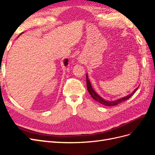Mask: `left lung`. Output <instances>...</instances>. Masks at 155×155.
Wrapping results in <instances>:
<instances>
[{
  "label": "left lung",
  "instance_id": "1",
  "mask_svg": "<svg viewBox=\"0 0 155 155\" xmlns=\"http://www.w3.org/2000/svg\"><path fill=\"white\" fill-rule=\"evenodd\" d=\"M87 90H88L89 94H90L91 97L93 98V99L95 101H96L97 102L100 103V104H101L102 105H104L105 106H114V105H118L119 104H121V102H123L124 101L127 100L129 98H130L131 96H132L134 94L135 92L137 91L138 90V87H137V88L134 89V91L132 93H131L130 94L127 95V96H125L124 97L120 98V99L117 100L106 101L104 99H103L101 97H100L93 90V88H92V85H91V83L90 81L88 80L87 75Z\"/></svg>",
  "mask_w": 155,
  "mask_h": 155
}]
</instances>
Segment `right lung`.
Segmentation results:
<instances>
[{
	"label": "right lung",
	"instance_id": "add662e5",
	"mask_svg": "<svg viewBox=\"0 0 155 155\" xmlns=\"http://www.w3.org/2000/svg\"><path fill=\"white\" fill-rule=\"evenodd\" d=\"M68 60L67 59H64V66H67V65L68 64Z\"/></svg>",
	"mask_w": 155,
	"mask_h": 155
}]
</instances>
